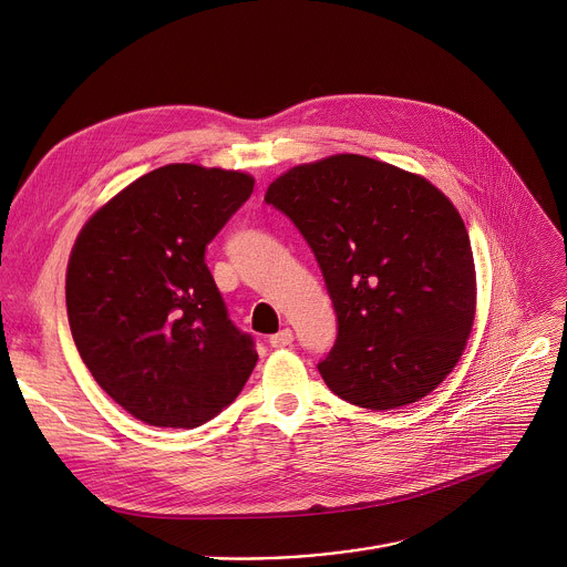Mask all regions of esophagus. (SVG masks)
Returning <instances> with one entry per match:
<instances>
[{
  "label": "esophagus",
  "mask_w": 567,
  "mask_h": 567,
  "mask_svg": "<svg viewBox=\"0 0 567 567\" xmlns=\"http://www.w3.org/2000/svg\"><path fill=\"white\" fill-rule=\"evenodd\" d=\"M291 341H293V332L289 328H285V330H280V332L269 337L271 348H287V346H291Z\"/></svg>",
  "instance_id": "1"
}]
</instances>
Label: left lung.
Returning a JSON list of instances; mask_svg holds the SVG:
<instances>
[{
    "label": "left lung",
    "instance_id": "obj_1",
    "mask_svg": "<svg viewBox=\"0 0 567 567\" xmlns=\"http://www.w3.org/2000/svg\"><path fill=\"white\" fill-rule=\"evenodd\" d=\"M265 200L312 248L337 312L330 391L395 409L434 391L475 321L471 237L450 198L393 165L339 153L276 178Z\"/></svg>",
    "mask_w": 567,
    "mask_h": 567
}]
</instances>
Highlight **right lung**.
Listing matches in <instances>:
<instances>
[{
    "label": "right lung",
    "instance_id": "right-lung-1",
    "mask_svg": "<svg viewBox=\"0 0 567 567\" xmlns=\"http://www.w3.org/2000/svg\"><path fill=\"white\" fill-rule=\"evenodd\" d=\"M241 172L167 165L109 200L68 267L70 330L83 364L131 416L198 427L255 369L250 334L228 317L205 248L252 192Z\"/></svg>",
    "mask_w": 567,
    "mask_h": 567
}]
</instances>
